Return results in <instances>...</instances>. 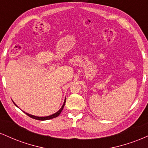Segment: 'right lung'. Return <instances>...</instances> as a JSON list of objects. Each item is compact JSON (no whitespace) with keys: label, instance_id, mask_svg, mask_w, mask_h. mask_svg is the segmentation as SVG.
<instances>
[{"label":"right lung","instance_id":"add662e5","mask_svg":"<svg viewBox=\"0 0 148 148\" xmlns=\"http://www.w3.org/2000/svg\"><path fill=\"white\" fill-rule=\"evenodd\" d=\"M65 100H66V99H64V103H63V104H62V107H61V108H60V109L58 110V111L56 112V113H53V114H52V115H49V116H45V117L35 116V115L29 114V113H25V111H23V112H24V113H25V114H26L27 115H28V116L30 117V118H33V119H35V120H50V119H53V118H56V117H58L59 115L60 114V113H61V112H62V109H63V108H64V103H65ZM13 102H14V101H13ZM14 103L15 104V106H16V103H15L14 102ZM17 107H18V106H17Z\"/></svg>","mask_w":148,"mask_h":148}]
</instances>
